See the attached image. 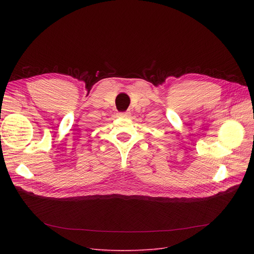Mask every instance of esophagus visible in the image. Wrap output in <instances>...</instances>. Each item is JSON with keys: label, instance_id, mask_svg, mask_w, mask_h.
<instances>
[{"label": "esophagus", "instance_id": "obj_1", "mask_svg": "<svg viewBox=\"0 0 254 254\" xmlns=\"http://www.w3.org/2000/svg\"><path fill=\"white\" fill-rule=\"evenodd\" d=\"M120 115H121V117H128L129 112H128V111H126V112H121Z\"/></svg>", "mask_w": 254, "mask_h": 254}]
</instances>
